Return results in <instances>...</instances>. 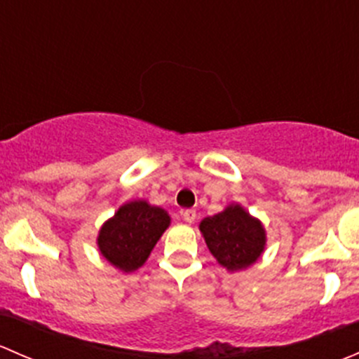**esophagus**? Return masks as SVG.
Wrapping results in <instances>:
<instances>
[{
	"label": "esophagus",
	"instance_id": "1",
	"mask_svg": "<svg viewBox=\"0 0 359 359\" xmlns=\"http://www.w3.org/2000/svg\"><path fill=\"white\" fill-rule=\"evenodd\" d=\"M182 217H184V220H186V222H189V224H193L194 220H196V210H184L182 212Z\"/></svg>",
	"mask_w": 359,
	"mask_h": 359
}]
</instances>
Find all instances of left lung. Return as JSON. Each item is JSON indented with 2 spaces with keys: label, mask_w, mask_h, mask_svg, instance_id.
Returning <instances> with one entry per match:
<instances>
[{
  "label": "left lung",
  "mask_w": 359,
  "mask_h": 359,
  "mask_svg": "<svg viewBox=\"0 0 359 359\" xmlns=\"http://www.w3.org/2000/svg\"><path fill=\"white\" fill-rule=\"evenodd\" d=\"M205 243L217 262L227 271H241L255 264L266 248V229L241 205H229L200 222Z\"/></svg>",
  "instance_id": "8db88e82"
}]
</instances>
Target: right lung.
Here are the masks:
<instances>
[{"instance_id":"1","label":"right lung","mask_w":359,"mask_h":359,"mask_svg":"<svg viewBox=\"0 0 359 359\" xmlns=\"http://www.w3.org/2000/svg\"><path fill=\"white\" fill-rule=\"evenodd\" d=\"M170 226V215L144 200L128 201L100 227L97 245L100 253L123 273L137 271L153 252Z\"/></svg>"}]
</instances>
